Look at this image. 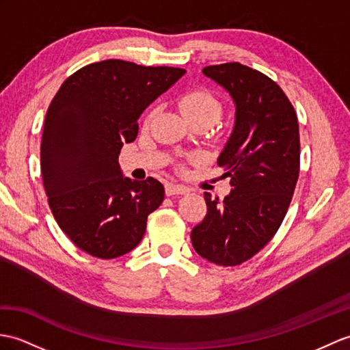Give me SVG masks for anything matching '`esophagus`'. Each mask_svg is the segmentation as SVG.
<instances>
[{"label":"esophagus","mask_w":350,"mask_h":350,"mask_svg":"<svg viewBox=\"0 0 350 350\" xmlns=\"http://www.w3.org/2000/svg\"><path fill=\"white\" fill-rule=\"evenodd\" d=\"M188 192H189V189L185 188V186L172 185V183L165 185V193L168 195V197H172V195H185V193H188Z\"/></svg>","instance_id":"obj_1"}]
</instances>
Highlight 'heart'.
I'll return each instance as SVG.
<instances>
[{
  "instance_id": "b5f03b06",
  "label": "heart",
  "mask_w": 350,
  "mask_h": 350,
  "mask_svg": "<svg viewBox=\"0 0 350 350\" xmlns=\"http://www.w3.org/2000/svg\"><path fill=\"white\" fill-rule=\"evenodd\" d=\"M177 104L183 111L186 119L191 122V125L207 124L210 126L221 119L224 113L222 103L219 101L212 92H208L207 89L201 88L192 89V91L182 94L178 96ZM157 109L153 107L144 118V126H149L152 124Z\"/></svg>"
}]
</instances>
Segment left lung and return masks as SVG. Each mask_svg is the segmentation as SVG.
<instances>
[{
  "instance_id": "left-lung-1",
  "label": "left lung",
  "mask_w": 350,
  "mask_h": 350,
  "mask_svg": "<svg viewBox=\"0 0 350 350\" xmlns=\"http://www.w3.org/2000/svg\"><path fill=\"white\" fill-rule=\"evenodd\" d=\"M202 72L235 103L234 131L217 158L232 189L224 201L204 192L207 215L191 240L200 256L232 267L256 255L286 216L299 174L298 119L282 88L261 71L226 62Z\"/></svg>"
}]
</instances>
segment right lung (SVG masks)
I'll return each instance as SVG.
<instances>
[{
    "label": "right lung",
    "mask_w": 350,
    "mask_h": 350,
    "mask_svg": "<svg viewBox=\"0 0 350 350\" xmlns=\"http://www.w3.org/2000/svg\"><path fill=\"white\" fill-rule=\"evenodd\" d=\"M183 75L105 59L77 70L53 96L40 148L42 176L55 221L80 250L113 259L142 241L164 186L153 177H124L118 158L124 143L135 140L144 109Z\"/></svg>",
    "instance_id": "obj_1"
}]
</instances>
